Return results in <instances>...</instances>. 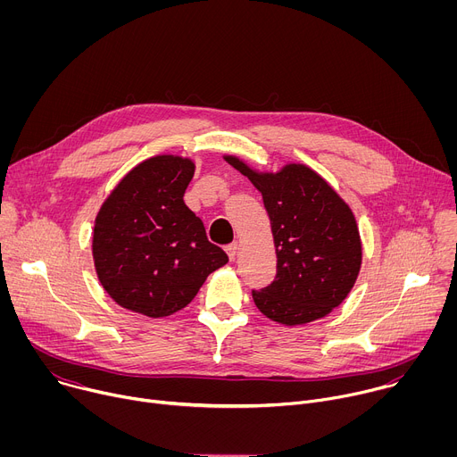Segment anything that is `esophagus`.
<instances>
[{
    "label": "esophagus",
    "instance_id": "obj_1",
    "mask_svg": "<svg viewBox=\"0 0 457 457\" xmlns=\"http://www.w3.org/2000/svg\"><path fill=\"white\" fill-rule=\"evenodd\" d=\"M226 253H228V256H229L231 260H235V256H237V253H238V244H237V242L229 244V245L226 247Z\"/></svg>",
    "mask_w": 457,
    "mask_h": 457
}]
</instances>
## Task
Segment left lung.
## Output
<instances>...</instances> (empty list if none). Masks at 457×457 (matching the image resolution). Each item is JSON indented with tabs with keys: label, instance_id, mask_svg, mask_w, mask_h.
<instances>
[{
	"label": "left lung",
	"instance_id": "obj_1",
	"mask_svg": "<svg viewBox=\"0 0 457 457\" xmlns=\"http://www.w3.org/2000/svg\"><path fill=\"white\" fill-rule=\"evenodd\" d=\"M224 161L262 193L277 247V277L253 291L254 305L282 325H303L338 307L358 278L361 240L349 204L305 164L256 171L235 155Z\"/></svg>",
	"mask_w": 457,
	"mask_h": 457
}]
</instances>
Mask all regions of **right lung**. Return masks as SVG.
Listing matches in <instances>:
<instances>
[{
	"label": "right lung",
	"mask_w": 457,
	"mask_h": 457,
	"mask_svg": "<svg viewBox=\"0 0 457 457\" xmlns=\"http://www.w3.org/2000/svg\"><path fill=\"white\" fill-rule=\"evenodd\" d=\"M195 162L155 155L129 170L103 203L94 226L97 278L120 307L150 318L170 316L199 293L228 254L206 237L184 204Z\"/></svg>",
	"instance_id": "right-lung-1"
}]
</instances>
